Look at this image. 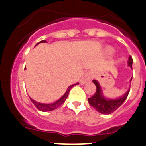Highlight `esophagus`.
I'll list each match as a JSON object with an SVG mask.
<instances>
[{
  "label": "esophagus",
  "instance_id": "34e87169",
  "mask_svg": "<svg viewBox=\"0 0 146 146\" xmlns=\"http://www.w3.org/2000/svg\"><path fill=\"white\" fill-rule=\"evenodd\" d=\"M91 79H92V73L91 72H86L81 77L80 82L81 84H85L88 81H91Z\"/></svg>",
  "mask_w": 146,
  "mask_h": 146
}]
</instances>
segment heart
I'll use <instances>...</instances> for the list:
<instances>
[{"label":"heart","instance_id":"obj_1","mask_svg":"<svg viewBox=\"0 0 146 146\" xmlns=\"http://www.w3.org/2000/svg\"><path fill=\"white\" fill-rule=\"evenodd\" d=\"M108 52H109L110 53H111V52H113V50H108Z\"/></svg>","mask_w":146,"mask_h":146}]
</instances>
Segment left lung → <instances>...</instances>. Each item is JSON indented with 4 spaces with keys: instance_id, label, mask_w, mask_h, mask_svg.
Masks as SVG:
<instances>
[{
    "instance_id": "8db88e82",
    "label": "left lung",
    "mask_w": 146,
    "mask_h": 146,
    "mask_svg": "<svg viewBox=\"0 0 146 146\" xmlns=\"http://www.w3.org/2000/svg\"><path fill=\"white\" fill-rule=\"evenodd\" d=\"M132 64H133L132 58L129 56L128 60V65L131 67V69H132ZM93 82H94V84L96 85V91L91 98H88V102L91 104V106L95 108L96 110H97L99 113H102V114H111L113 112L115 111L121 104L124 102L130 91V89L129 88L127 92L123 96H121L118 99H105L102 95V88L99 86V82L95 80H94Z\"/></svg>"
}]
</instances>
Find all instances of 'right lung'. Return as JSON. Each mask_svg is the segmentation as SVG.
Here are the masks:
<instances>
[{"mask_svg":"<svg viewBox=\"0 0 146 146\" xmlns=\"http://www.w3.org/2000/svg\"><path fill=\"white\" fill-rule=\"evenodd\" d=\"M44 42H46V41L43 40V41H41L40 42H38L37 44H38L39 43H44ZM78 84H79V83L77 82V83H76V84L72 85V86H69V87L67 88L66 91V93L64 94V96H62L61 98H60V99H59L58 101H56L55 102H54V103H51V104H43V103L37 102L34 101L33 99H31V98H30V99H31V101L33 102V104H34L35 106H36V108L38 110H40V111H42V112L52 111V110H54L57 109L58 107H60V105H61V104L66 101V99L67 96H68V95H69V91L71 90V88H72L73 86H75V85H78Z\"/></svg>","mask_w":146,"mask_h":146,"instance_id":"add662e5","label":"right lung"}]
</instances>
